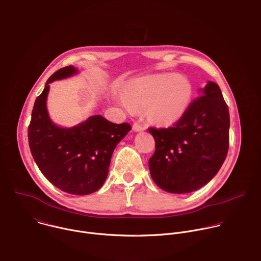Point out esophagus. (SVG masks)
<instances>
[{
	"label": "esophagus",
	"mask_w": 261,
	"mask_h": 261,
	"mask_svg": "<svg viewBox=\"0 0 261 261\" xmlns=\"http://www.w3.org/2000/svg\"><path fill=\"white\" fill-rule=\"evenodd\" d=\"M133 130H134L135 132H140V131L145 130V126H143V125H141V124H139V123H134V124H133Z\"/></svg>",
	"instance_id": "esophagus-1"
}]
</instances>
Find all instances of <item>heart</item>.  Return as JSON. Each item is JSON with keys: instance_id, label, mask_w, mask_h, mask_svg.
I'll use <instances>...</instances> for the list:
<instances>
[{"instance_id": "b5f03b06", "label": "heart", "mask_w": 261, "mask_h": 261, "mask_svg": "<svg viewBox=\"0 0 261 261\" xmlns=\"http://www.w3.org/2000/svg\"><path fill=\"white\" fill-rule=\"evenodd\" d=\"M189 80L170 73L147 75L129 83L120 103L127 111L145 108L152 123L168 126L179 121L189 108L192 99Z\"/></svg>"}]
</instances>
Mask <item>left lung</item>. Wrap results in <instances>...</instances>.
Wrapping results in <instances>:
<instances>
[{
  "label": "left lung",
  "instance_id": "obj_1",
  "mask_svg": "<svg viewBox=\"0 0 261 261\" xmlns=\"http://www.w3.org/2000/svg\"><path fill=\"white\" fill-rule=\"evenodd\" d=\"M184 117L170 128L148 131L156 151L148 160L162 190L184 194L200 189L219 171L229 146V111L219 86L207 82Z\"/></svg>",
  "mask_w": 261,
  "mask_h": 261
}]
</instances>
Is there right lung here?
<instances>
[{
    "mask_svg": "<svg viewBox=\"0 0 261 261\" xmlns=\"http://www.w3.org/2000/svg\"><path fill=\"white\" fill-rule=\"evenodd\" d=\"M79 74L74 66L55 72L35 100L28 129L32 156L57 188L74 195L98 191L105 181L117 144L131 130L128 123H111L100 115L69 128L55 124L47 110L49 84Z\"/></svg>",
    "mask_w": 261,
    "mask_h": 261,
    "instance_id": "right-lung-1",
    "label": "right lung"
}]
</instances>
